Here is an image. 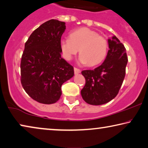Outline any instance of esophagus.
<instances>
[{"label":"esophagus","instance_id":"1","mask_svg":"<svg viewBox=\"0 0 148 148\" xmlns=\"http://www.w3.org/2000/svg\"><path fill=\"white\" fill-rule=\"evenodd\" d=\"M74 73L75 74H79V73H80V69H78V68H76V67H74Z\"/></svg>","mask_w":148,"mask_h":148}]
</instances>
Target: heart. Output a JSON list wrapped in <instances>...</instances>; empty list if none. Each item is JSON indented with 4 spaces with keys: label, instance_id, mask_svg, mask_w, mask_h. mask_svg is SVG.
Here are the masks:
<instances>
[{
    "label": "heart",
    "instance_id": "heart-1",
    "mask_svg": "<svg viewBox=\"0 0 148 148\" xmlns=\"http://www.w3.org/2000/svg\"><path fill=\"white\" fill-rule=\"evenodd\" d=\"M107 41L99 33L88 28H80L70 33V39L60 41L62 56L71 60L79 50V62L88 66L101 64L107 56Z\"/></svg>",
    "mask_w": 148,
    "mask_h": 148
}]
</instances>
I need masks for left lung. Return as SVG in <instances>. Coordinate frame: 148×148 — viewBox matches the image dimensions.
<instances>
[{"label": "left lung", "instance_id": "1", "mask_svg": "<svg viewBox=\"0 0 148 148\" xmlns=\"http://www.w3.org/2000/svg\"><path fill=\"white\" fill-rule=\"evenodd\" d=\"M109 49L103 64L94 70L82 71L86 83L81 95L92 105H101L117 95L125 76L128 58L126 49L118 38L108 39Z\"/></svg>", "mask_w": 148, "mask_h": 148}]
</instances>
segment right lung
Masks as SVG:
<instances>
[{
  "instance_id": "1",
  "label": "right lung",
  "mask_w": 148,
  "mask_h": 148,
  "mask_svg": "<svg viewBox=\"0 0 148 148\" xmlns=\"http://www.w3.org/2000/svg\"><path fill=\"white\" fill-rule=\"evenodd\" d=\"M66 23L51 19L37 28L25 44L21 82L33 100L53 104L60 99L64 82L74 76L73 66L61 57L60 41Z\"/></svg>"
}]
</instances>
